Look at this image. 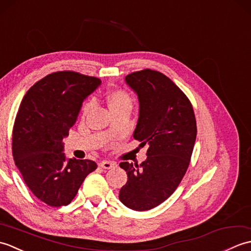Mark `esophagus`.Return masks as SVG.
<instances>
[{
	"label": "esophagus",
	"mask_w": 251,
	"mask_h": 251,
	"mask_svg": "<svg viewBox=\"0 0 251 251\" xmlns=\"http://www.w3.org/2000/svg\"><path fill=\"white\" fill-rule=\"evenodd\" d=\"M99 166H100L101 168H103V169H112V168L116 167V164H115V163H113V162L104 161V162H101V163H99Z\"/></svg>",
	"instance_id": "1"
}]
</instances>
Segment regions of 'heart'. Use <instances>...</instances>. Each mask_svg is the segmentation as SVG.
Returning a JSON list of instances; mask_svg holds the SVG:
<instances>
[{
    "instance_id": "1",
    "label": "heart",
    "mask_w": 251,
    "mask_h": 251,
    "mask_svg": "<svg viewBox=\"0 0 251 251\" xmlns=\"http://www.w3.org/2000/svg\"><path fill=\"white\" fill-rule=\"evenodd\" d=\"M106 103H108L109 109L111 111H114L116 109L124 108V106H131L132 100L130 96L127 94L124 90L116 89L112 90L108 95H106ZM90 105L92 103H86L83 108V113L86 114L90 109Z\"/></svg>"
}]
</instances>
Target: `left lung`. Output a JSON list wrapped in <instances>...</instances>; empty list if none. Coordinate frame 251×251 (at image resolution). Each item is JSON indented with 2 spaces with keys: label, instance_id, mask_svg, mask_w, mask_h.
Listing matches in <instances>:
<instances>
[{
  "label": "left lung",
  "instance_id": "1",
  "mask_svg": "<svg viewBox=\"0 0 251 251\" xmlns=\"http://www.w3.org/2000/svg\"><path fill=\"white\" fill-rule=\"evenodd\" d=\"M125 81L139 99L134 138L149 149L140 165L120 164L128 179L119 197L130 209L145 211L162 204L180 184L193 152L196 120L189 98L163 73L145 69Z\"/></svg>",
  "mask_w": 251,
  "mask_h": 251
}]
</instances>
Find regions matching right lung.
<instances>
[{
  "label": "right lung",
  "instance_id": "right-lung-1",
  "mask_svg": "<svg viewBox=\"0 0 251 251\" xmlns=\"http://www.w3.org/2000/svg\"><path fill=\"white\" fill-rule=\"evenodd\" d=\"M100 83L94 76L58 71L36 82L21 101L13 128L14 161L26 186L49 206L70 204L97 168L90 159L67 161L62 139Z\"/></svg>",
  "mask_w": 251,
  "mask_h": 251
}]
</instances>
